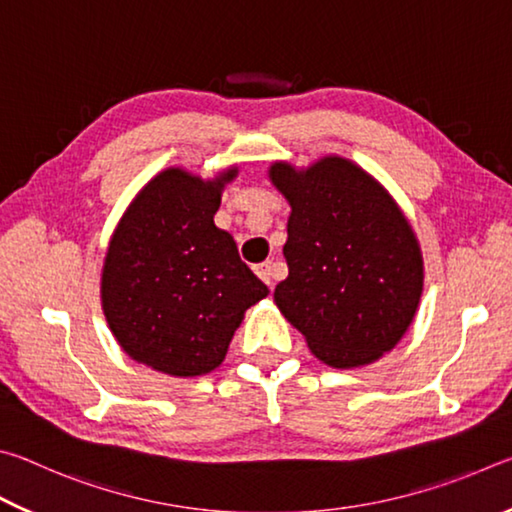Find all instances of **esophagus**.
<instances>
[{"mask_svg": "<svg viewBox=\"0 0 512 512\" xmlns=\"http://www.w3.org/2000/svg\"><path fill=\"white\" fill-rule=\"evenodd\" d=\"M255 273L259 275V280H262L268 289H273V264L271 262L255 266Z\"/></svg>", "mask_w": 512, "mask_h": 512, "instance_id": "34e87169", "label": "esophagus"}]
</instances>
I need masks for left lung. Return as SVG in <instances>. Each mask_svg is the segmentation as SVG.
I'll use <instances>...</instances> for the list:
<instances>
[{
	"instance_id": "left-lung-1",
	"label": "left lung",
	"mask_w": 512,
	"mask_h": 512,
	"mask_svg": "<svg viewBox=\"0 0 512 512\" xmlns=\"http://www.w3.org/2000/svg\"><path fill=\"white\" fill-rule=\"evenodd\" d=\"M271 183L291 205L289 277L275 305L332 368L393 350L420 305V244L391 194L357 164L327 155L307 169L273 162Z\"/></svg>"
}]
</instances>
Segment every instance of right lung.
<instances>
[{"label":"right lung","mask_w":512,"mask_h":512,"mask_svg":"<svg viewBox=\"0 0 512 512\" xmlns=\"http://www.w3.org/2000/svg\"><path fill=\"white\" fill-rule=\"evenodd\" d=\"M237 167L203 180L171 167L121 216L101 273V307L128 357L171 377L221 366L248 307L268 296L216 228L223 187Z\"/></svg>","instance_id":"obj_1"}]
</instances>
